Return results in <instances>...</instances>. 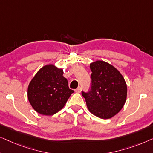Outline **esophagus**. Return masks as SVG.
Segmentation results:
<instances>
[{
  "label": "esophagus",
  "instance_id": "34e87169",
  "mask_svg": "<svg viewBox=\"0 0 153 153\" xmlns=\"http://www.w3.org/2000/svg\"><path fill=\"white\" fill-rule=\"evenodd\" d=\"M75 91H76V92H78V93H79V92H81V91H82V87H77V89L75 90Z\"/></svg>",
  "mask_w": 153,
  "mask_h": 153
}]
</instances>
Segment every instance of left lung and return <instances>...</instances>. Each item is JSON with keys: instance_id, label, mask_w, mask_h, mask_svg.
Listing matches in <instances>:
<instances>
[{"instance_id": "8db88e82", "label": "left lung", "mask_w": 153, "mask_h": 153, "mask_svg": "<svg viewBox=\"0 0 153 153\" xmlns=\"http://www.w3.org/2000/svg\"><path fill=\"white\" fill-rule=\"evenodd\" d=\"M91 87L89 91H82L91 114L100 119L113 117L123 108L127 97V85L120 73L103 61L90 64Z\"/></svg>"}]
</instances>
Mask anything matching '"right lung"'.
Wrapping results in <instances>:
<instances>
[{
  "label": "right lung",
  "instance_id": "right-lung-1",
  "mask_svg": "<svg viewBox=\"0 0 153 153\" xmlns=\"http://www.w3.org/2000/svg\"><path fill=\"white\" fill-rule=\"evenodd\" d=\"M63 73L61 68L49 64L41 68L30 82L27 98L36 112L47 116L55 114L63 108L74 93Z\"/></svg>",
  "mask_w": 153,
  "mask_h": 153
}]
</instances>
